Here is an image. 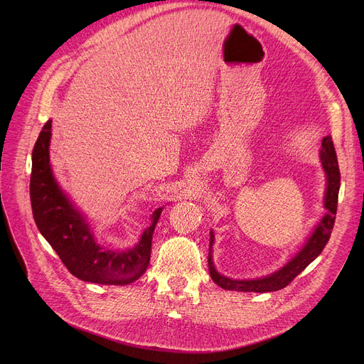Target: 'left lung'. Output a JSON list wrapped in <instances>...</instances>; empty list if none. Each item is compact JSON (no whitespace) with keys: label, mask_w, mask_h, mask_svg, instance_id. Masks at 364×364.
<instances>
[{"label":"left lung","mask_w":364,"mask_h":364,"mask_svg":"<svg viewBox=\"0 0 364 364\" xmlns=\"http://www.w3.org/2000/svg\"><path fill=\"white\" fill-rule=\"evenodd\" d=\"M320 162L326 176V190H324L323 198V206L326 209V213L320 218L317 225L311 235L304 242L301 250L288 261L279 270L269 276H262L258 279H230L224 274H221L217 269L213 259V245L215 240L214 232L211 230V236H209V254H208V265H209V274H211L213 280L221 286L225 291H239V292H274L279 289H283L284 286H288L301 272L305 270V267H309L324 250L326 246L332 228L335 224L336 217V208H338V193L341 186V174L338 166V158L336 151L333 147V141L331 136H326L321 140V149H320Z\"/></svg>","instance_id":"1"}]
</instances>
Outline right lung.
<instances>
[{
    "mask_svg": "<svg viewBox=\"0 0 364 364\" xmlns=\"http://www.w3.org/2000/svg\"><path fill=\"white\" fill-rule=\"evenodd\" d=\"M51 119L46 122L32 151L31 203L38 230L80 280L99 284H129L150 262L151 237L164 206L151 214V224L129 250H110L95 239L87 217L57 183L50 164Z\"/></svg>",
    "mask_w": 364,
    "mask_h": 364,
    "instance_id": "obj_1",
    "label": "right lung"
}]
</instances>
